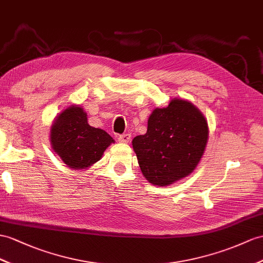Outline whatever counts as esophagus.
Here are the masks:
<instances>
[{"instance_id": "obj_1", "label": "esophagus", "mask_w": 263, "mask_h": 263, "mask_svg": "<svg viewBox=\"0 0 263 263\" xmlns=\"http://www.w3.org/2000/svg\"><path fill=\"white\" fill-rule=\"evenodd\" d=\"M117 139L119 143H129L130 134H123V135H119Z\"/></svg>"}]
</instances>
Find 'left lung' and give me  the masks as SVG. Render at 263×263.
I'll list each match as a JSON object with an SVG mask.
<instances>
[{
	"label": "left lung",
	"instance_id": "left-lung-1",
	"mask_svg": "<svg viewBox=\"0 0 263 263\" xmlns=\"http://www.w3.org/2000/svg\"><path fill=\"white\" fill-rule=\"evenodd\" d=\"M208 137L201 111L189 101L173 99L167 107L152 112L147 133L133 139V148L146 180L166 186L194 171Z\"/></svg>",
	"mask_w": 263,
	"mask_h": 263
}]
</instances>
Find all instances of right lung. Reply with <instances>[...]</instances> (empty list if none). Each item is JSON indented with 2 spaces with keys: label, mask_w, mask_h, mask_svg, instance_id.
I'll list each match as a JSON object with an SVG mask.
<instances>
[{
  "label": "right lung",
  "mask_w": 263,
  "mask_h": 263,
  "mask_svg": "<svg viewBox=\"0 0 263 263\" xmlns=\"http://www.w3.org/2000/svg\"><path fill=\"white\" fill-rule=\"evenodd\" d=\"M51 145L67 166L82 170L98 162L115 140L110 135L91 127L87 115L78 106L63 110L51 127Z\"/></svg>",
  "instance_id": "1"
}]
</instances>
